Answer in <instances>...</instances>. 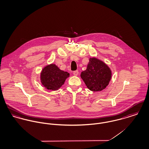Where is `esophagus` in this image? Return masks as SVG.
<instances>
[{"label": "esophagus", "instance_id": "esophagus-1", "mask_svg": "<svg viewBox=\"0 0 149 149\" xmlns=\"http://www.w3.org/2000/svg\"><path fill=\"white\" fill-rule=\"evenodd\" d=\"M73 74H74V76H77V75L79 74V72H78V70H77V71H74V72H73Z\"/></svg>", "mask_w": 149, "mask_h": 149}]
</instances>
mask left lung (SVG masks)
Masks as SVG:
<instances>
[{
	"instance_id": "8db88e82",
	"label": "left lung",
	"mask_w": 149,
	"mask_h": 149,
	"mask_svg": "<svg viewBox=\"0 0 149 149\" xmlns=\"http://www.w3.org/2000/svg\"><path fill=\"white\" fill-rule=\"evenodd\" d=\"M111 77L110 68L103 61L95 57L89 59L86 70L81 74L86 86L92 91L104 90L109 85Z\"/></svg>"
}]
</instances>
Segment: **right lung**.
Segmentation results:
<instances>
[{"mask_svg":"<svg viewBox=\"0 0 149 149\" xmlns=\"http://www.w3.org/2000/svg\"><path fill=\"white\" fill-rule=\"evenodd\" d=\"M70 74L61 70L54 63H51L44 67L40 74L42 84L49 90H59L65 83Z\"/></svg>","mask_w":149,"mask_h":149,"instance_id":"1","label":"right lung"}]
</instances>
